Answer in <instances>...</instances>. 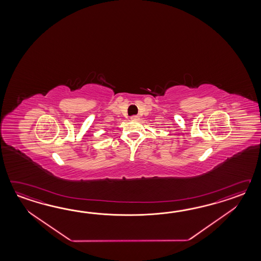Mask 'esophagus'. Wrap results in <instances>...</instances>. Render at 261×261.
<instances>
[{
	"label": "esophagus",
	"mask_w": 261,
	"mask_h": 261,
	"mask_svg": "<svg viewBox=\"0 0 261 261\" xmlns=\"http://www.w3.org/2000/svg\"><path fill=\"white\" fill-rule=\"evenodd\" d=\"M130 119L133 120V121H137V120H139V117H137V116H133V117H130Z\"/></svg>",
	"instance_id": "esophagus-1"
}]
</instances>
